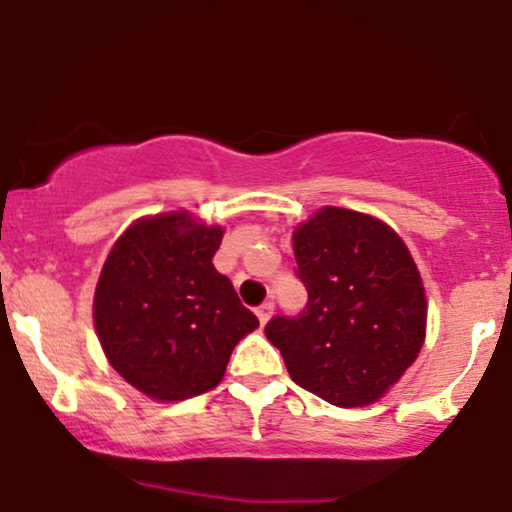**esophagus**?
Wrapping results in <instances>:
<instances>
[{
    "label": "esophagus",
    "instance_id": "obj_1",
    "mask_svg": "<svg viewBox=\"0 0 512 512\" xmlns=\"http://www.w3.org/2000/svg\"><path fill=\"white\" fill-rule=\"evenodd\" d=\"M255 314H257V319H260V323L264 326V323H267V321L271 319V314H274V302H264V304H260V307L255 309Z\"/></svg>",
    "mask_w": 512,
    "mask_h": 512
}]
</instances>
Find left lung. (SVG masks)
Segmentation results:
<instances>
[{
    "label": "left lung",
    "instance_id": "8db88e82",
    "mask_svg": "<svg viewBox=\"0 0 512 512\" xmlns=\"http://www.w3.org/2000/svg\"><path fill=\"white\" fill-rule=\"evenodd\" d=\"M309 300L264 333L290 378L342 409L375 404L418 359L428 331L420 271L401 236L366 212L316 210L293 231Z\"/></svg>",
    "mask_w": 512,
    "mask_h": 512
}]
</instances>
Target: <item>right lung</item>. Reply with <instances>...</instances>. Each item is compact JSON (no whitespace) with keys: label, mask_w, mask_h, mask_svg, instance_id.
<instances>
[{"label":"right lung","mask_w":512,"mask_h":512,"mask_svg":"<svg viewBox=\"0 0 512 512\" xmlns=\"http://www.w3.org/2000/svg\"><path fill=\"white\" fill-rule=\"evenodd\" d=\"M224 226L189 210L139 217L122 231L94 290V328L108 364L155 401L222 383L231 352L260 326L212 257Z\"/></svg>","instance_id":"obj_1"}]
</instances>
